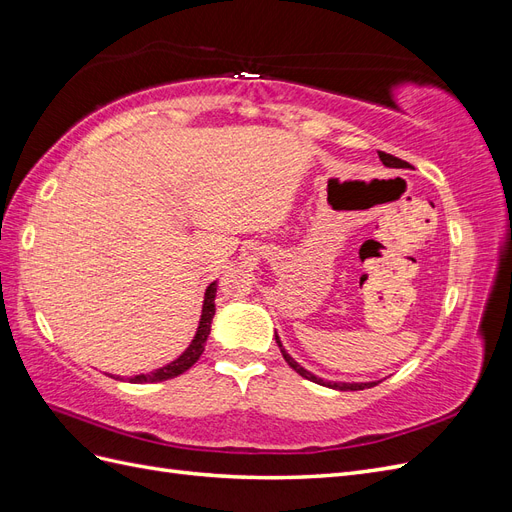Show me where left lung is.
<instances>
[{
  "mask_svg": "<svg viewBox=\"0 0 512 512\" xmlns=\"http://www.w3.org/2000/svg\"><path fill=\"white\" fill-rule=\"evenodd\" d=\"M378 156H380L382 164H384V166H389V168H410V164H408V162H404V160H399V158L391 156V153L378 151ZM275 342H277V346H280V350H282L284 361H286L294 371H297L299 376H303V378H307V380H312V382H316V384L329 386V389H335V391H363V389H371V386H376L378 382H382V380H378V382H337V380H324V378H318V376H314V374H312V371H307L305 367H301L297 361L292 359V356L288 354V350L284 348L280 335H277V331H275Z\"/></svg>",
  "mask_w": 512,
  "mask_h": 512,
  "instance_id": "8db88e82",
  "label": "left lung"
}]
</instances>
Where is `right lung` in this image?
Listing matches in <instances>:
<instances>
[{"label":"right lung","mask_w":512,"mask_h":512,"mask_svg":"<svg viewBox=\"0 0 512 512\" xmlns=\"http://www.w3.org/2000/svg\"><path fill=\"white\" fill-rule=\"evenodd\" d=\"M215 292H218V282H211L205 290V301H203V312H200V320H198V329H196V335L190 342V346L185 348L175 361H170L168 365L164 367H158L149 371V374H138V376H132L128 378V382L132 384H143V382H164V380H170L175 378L179 374H183V371H188L198 359L200 354H203L205 350V342L207 337L211 333V320L215 316ZM115 378V376H111ZM121 378V376H117Z\"/></svg>","instance_id":"add662e5"}]
</instances>
